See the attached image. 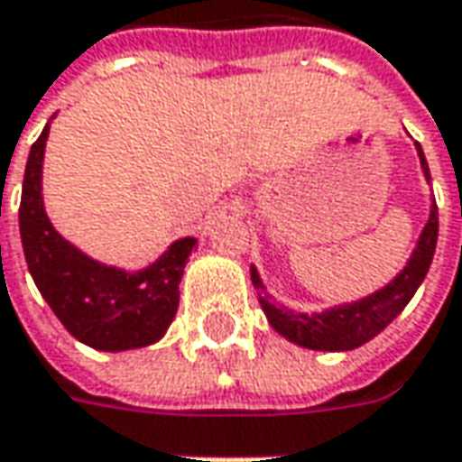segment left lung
Masks as SVG:
<instances>
[{
	"label": "left lung",
	"mask_w": 462,
	"mask_h": 462,
	"mask_svg": "<svg viewBox=\"0 0 462 462\" xmlns=\"http://www.w3.org/2000/svg\"><path fill=\"white\" fill-rule=\"evenodd\" d=\"M421 169L430 180V167L424 152L417 143ZM437 205H432L430 221L424 226L421 236H419L417 249L409 259V264L403 267L391 285H385L378 293L367 295L357 303L339 306V309L324 310V313H295L288 309H277L275 303H270V295L264 293V285L259 280L257 270L252 267V285L259 295L262 310L267 313V321L273 324L275 331H280L285 339H291L295 345L309 346V349H324V352H339V349H355V346L370 342L375 334H381L401 310L406 309V303L414 298L421 280L427 275L432 257H435L437 246Z\"/></svg>",
	"instance_id": "1"
}]
</instances>
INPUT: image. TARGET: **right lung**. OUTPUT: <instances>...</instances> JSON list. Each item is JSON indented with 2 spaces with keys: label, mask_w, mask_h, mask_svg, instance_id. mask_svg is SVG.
<instances>
[{
  "label": "right lung",
  "mask_w": 462,
  "mask_h": 462,
  "mask_svg": "<svg viewBox=\"0 0 462 462\" xmlns=\"http://www.w3.org/2000/svg\"><path fill=\"white\" fill-rule=\"evenodd\" d=\"M48 125L27 156L20 236L27 270L66 331L84 345L120 352L153 345L180 306V280L195 239H180L152 267L128 275L97 264L61 239L48 221L41 198V174Z\"/></svg>",
  "instance_id": "1"
}]
</instances>
